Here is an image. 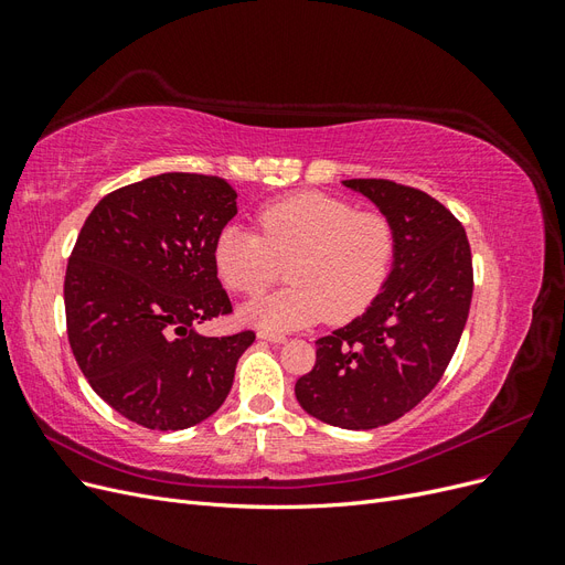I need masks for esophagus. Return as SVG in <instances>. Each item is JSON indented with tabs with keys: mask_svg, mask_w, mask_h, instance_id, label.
Segmentation results:
<instances>
[{
	"mask_svg": "<svg viewBox=\"0 0 565 565\" xmlns=\"http://www.w3.org/2000/svg\"><path fill=\"white\" fill-rule=\"evenodd\" d=\"M259 339H264V341H270V344H285V334H280V332H268V330H262L259 332Z\"/></svg>",
	"mask_w": 565,
	"mask_h": 565,
	"instance_id": "obj_1",
	"label": "esophagus"
}]
</instances>
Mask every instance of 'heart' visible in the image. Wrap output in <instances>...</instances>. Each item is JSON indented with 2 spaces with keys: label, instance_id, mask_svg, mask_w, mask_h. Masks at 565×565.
I'll list each match as a JSON object with an SVG mask.
<instances>
[{
  "label": "heart",
  "instance_id": "1",
  "mask_svg": "<svg viewBox=\"0 0 565 565\" xmlns=\"http://www.w3.org/2000/svg\"><path fill=\"white\" fill-rule=\"evenodd\" d=\"M262 235L224 226L214 241L221 282L237 295H259L287 266L289 287L247 303L243 320L262 330H297L328 316L349 322L384 289L398 235L388 214L306 191L270 202L256 216Z\"/></svg>",
  "mask_w": 565,
  "mask_h": 565
}]
</instances>
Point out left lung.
Segmentation results:
<instances>
[{"mask_svg": "<svg viewBox=\"0 0 565 565\" xmlns=\"http://www.w3.org/2000/svg\"><path fill=\"white\" fill-rule=\"evenodd\" d=\"M388 214L398 247L370 309L316 341L299 405L339 429H377L409 413L446 372L465 332L473 268L467 233L438 200L384 179L344 181Z\"/></svg>", "mask_w": 565, "mask_h": 565, "instance_id": "obj_1", "label": "left lung"}]
</instances>
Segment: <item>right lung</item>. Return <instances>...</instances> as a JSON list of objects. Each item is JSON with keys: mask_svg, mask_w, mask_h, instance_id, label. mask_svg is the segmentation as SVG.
Here are the masks:
<instances>
[{"mask_svg": "<svg viewBox=\"0 0 565 565\" xmlns=\"http://www.w3.org/2000/svg\"><path fill=\"white\" fill-rule=\"evenodd\" d=\"M235 198L218 177L167 172L108 193L77 235L63 287L73 355L98 396L146 429L212 417L254 341L195 330L233 311L212 252Z\"/></svg>", "mask_w": 565, "mask_h": 565, "instance_id": "obj_1", "label": "right lung"}]
</instances>
